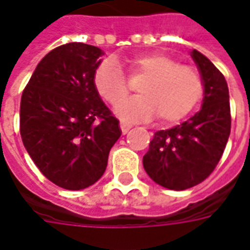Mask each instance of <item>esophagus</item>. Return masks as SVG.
<instances>
[{"instance_id": "34e87169", "label": "esophagus", "mask_w": 250, "mask_h": 250, "mask_svg": "<svg viewBox=\"0 0 250 250\" xmlns=\"http://www.w3.org/2000/svg\"><path fill=\"white\" fill-rule=\"evenodd\" d=\"M120 130H122V132L123 134H127L128 131H130V128L132 127V125H130V123H127V122H120Z\"/></svg>"}]
</instances>
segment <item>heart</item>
<instances>
[{
  "mask_svg": "<svg viewBox=\"0 0 250 250\" xmlns=\"http://www.w3.org/2000/svg\"><path fill=\"white\" fill-rule=\"evenodd\" d=\"M128 78L139 82V97L121 103L130 94V82L114 58L95 70L92 83L103 101L117 106L125 120H151L158 114L163 125H173L191 112L204 92V81L195 67L180 64L167 54H144L131 59Z\"/></svg>",
  "mask_w": 250,
  "mask_h": 250,
  "instance_id": "heart-1",
  "label": "heart"
}]
</instances>
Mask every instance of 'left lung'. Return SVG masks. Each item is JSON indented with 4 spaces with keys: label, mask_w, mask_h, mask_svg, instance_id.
<instances>
[{
    "label": "left lung",
    "mask_w": 250,
    "mask_h": 250,
    "mask_svg": "<svg viewBox=\"0 0 250 250\" xmlns=\"http://www.w3.org/2000/svg\"><path fill=\"white\" fill-rule=\"evenodd\" d=\"M191 55L204 81L201 110L180 125L156 131L143 156L148 176L173 191L204 182L220 162L230 134L227 81L200 51L192 50Z\"/></svg>",
    "instance_id": "8db88e82"
}]
</instances>
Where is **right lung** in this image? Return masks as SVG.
Instances as JSON below:
<instances>
[{
    "instance_id": "add662e5",
    "label": "right lung",
    "mask_w": 250,
    "mask_h": 250,
    "mask_svg": "<svg viewBox=\"0 0 250 250\" xmlns=\"http://www.w3.org/2000/svg\"><path fill=\"white\" fill-rule=\"evenodd\" d=\"M102 54L81 42L58 46L42 58L22 92L23 146L43 176L70 191L101 179L122 134L92 83Z\"/></svg>"
}]
</instances>
